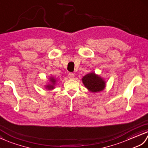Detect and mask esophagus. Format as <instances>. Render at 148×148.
<instances>
[{"label": "esophagus", "instance_id": "obj_1", "mask_svg": "<svg viewBox=\"0 0 148 148\" xmlns=\"http://www.w3.org/2000/svg\"><path fill=\"white\" fill-rule=\"evenodd\" d=\"M74 77H75V75H74L73 73H68V77L70 78H71V79H72V78H73Z\"/></svg>", "mask_w": 148, "mask_h": 148}]
</instances>
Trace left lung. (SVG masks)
<instances>
[{"instance_id":"1","label":"left lung","mask_w":148,"mask_h":148,"mask_svg":"<svg viewBox=\"0 0 148 148\" xmlns=\"http://www.w3.org/2000/svg\"><path fill=\"white\" fill-rule=\"evenodd\" d=\"M84 86L92 92H99L104 90L106 82L103 78L95 73H90L82 78Z\"/></svg>"}]
</instances>
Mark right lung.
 Segmentation results:
<instances>
[{
	"mask_svg": "<svg viewBox=\"0 0 148 148\" xmlns=\"http://www.w3.org/2000/svg\"><path fill=\"white\" fill-rule=\"evenodd\" d=\"M50 84H48L47 85H45V88H47V90H52L54 88V85L56 84V78H54V77H50Z\"/></svg>",
	"mask_w": 148,
	"mask_h": 148,
	"instance_id": "right-lung-1",
	"label": "right lung"
}]
</instances>
